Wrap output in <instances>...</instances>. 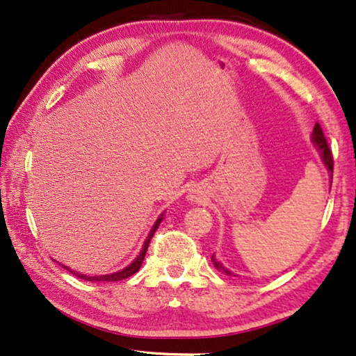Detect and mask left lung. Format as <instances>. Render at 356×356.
<instances>
[{"label": "left lung", "mask_w": 356, "mask_h": 356, "mask_svg": "<svg viewBox=\"0 0 356 356\" xmlns=\"http://www.w3.org/2000/svg\"><path fill=\"white\" fill-rule=\"evenodd\" d=\"M312 143L315 144V147H317L318 154H320V156H321V161H323V165H325L326 169H328V171H330L331 182H332V155H331V150H330V147H328V143H326V139H325V136H323V131H321V128H320L318 123L314 127V131H312ZM212 261H213V266H216L217 269L223 270V273L227 274V275H233V273H231V270H228L227 268H225L222 263L217 261V259L213 258V255H212Z\"/></svg>", "instance_id": "8db88e82"}]
</instances>
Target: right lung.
<instances>
[{
    "label": "right lung",
    "mask_w": 356,
    "mask_h": 356,
    "mask_svg": "<svg viewBox=\"0 0 356 356\" xmlns=\"http://www.w3.org/2000/svg\"><path fill=\"white\" fill-rule=\"evenodd\" d=\"M163 217H165V212H163L161 216L156 218V222H155L154 227H152L150 233H149V236H147V239L144 241V245H143V249H140L139 255H138L136 258H134L133 261L129 263L127 268H123V269H120V270H117V273H112V274H101V275H86V274H79V273H76V270H71L70 268L63 266V264H61V266H63L65 269L70 270V273L74 274L76 277H81V279H83V280H88V282H118V280L128 279L129 275L136 274L138 270H139L140 264H143V261H144V257H145V253H147V247H149V244H150V239H152V236L155 234V231L158 229V227H160V223H161Z\"/></svg>",
    "instance_id": "add662e5"
}]
</instances>
